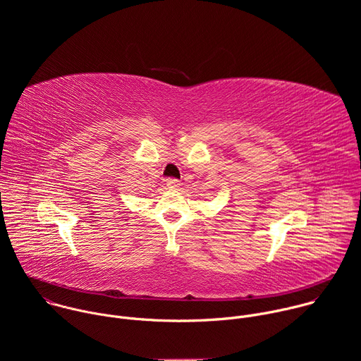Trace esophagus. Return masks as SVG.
Returning <instances> with one entry per match:
<instances>
[{
  "label": "esophagus",
  "instance_id": "esophagus-1",
  "mask_svg": "<svg viewBox=\"0 0 361 361\" xmlns=\"http://www.w3.org/2000/svg\"><path fill=\"white\" fill-rule=\"evenodd\" d=\"M167 187L169 188H171V190H176V188H178L180 187V181L178 180H176V178H167Z\"/></svg>",
  "mask_w": 361,
  "mask_h": 361
}]
</instances>
